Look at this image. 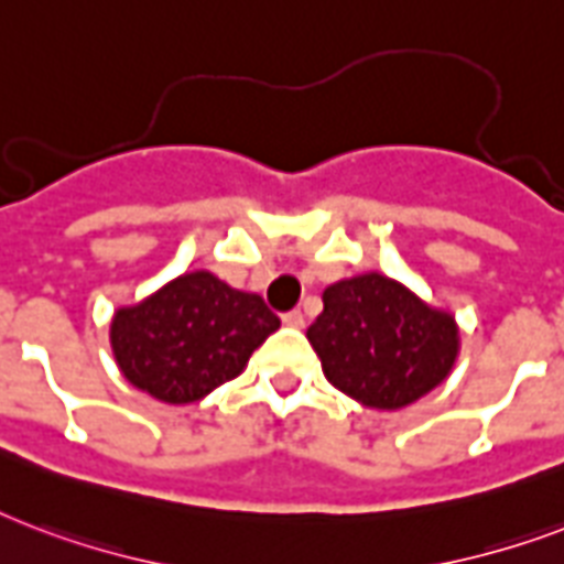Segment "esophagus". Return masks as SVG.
<instances>
[{
    "instance_id": "obj_1",
    "label": "esophagus",
    "mask_w": 564,
    "mask_h": 564,
    "mask_svg": "<svg viewBox=\"0 0 564 564\" xmlns=\"http://www.w3.org/2000/svg\"><path fill=\"white\" fill-rule=\"evenodd\" d=\"M282 323H285V326H294V329H300V326H305V317L300 308H294V312L282 314Z\"/></svg>"
}]
</instances>
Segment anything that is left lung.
<instances>
[{
  "label": "left lung",
  "mask_w": 564,
  "mask_h": 564,
  "mask_svg": "<svg viewBox=\"0 0 564 564\" xmlns=\"http://www.w3.org/2000/svg\"><path fill=\"white\" fill-rule=\"evenodd\" d=\"M308 341L344 394L370 409H403L444 382L459 329L400 282L368 273L323 291Z\"/></svg>",
  "instance_id": "8db88e82"
}]
</instances>
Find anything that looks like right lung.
Masks as SVG:
<instances>
[{
	"mask_svg": "<svg viewBox=\"0 0 564 564\" xmlns=\"http://www.w3.org/2000/svg\"><path fill=\"white\" fill-rule=\"evenodd\" d=\"M279 317L205 270L185 273L111 321L123 377L164 403H194L243 370Z\"/></svg>",
	"mask_w": 564,
	"mask_h": 564,
	"instance_id": "add662e5",
	"label": "right lung"
}]
</instances>
